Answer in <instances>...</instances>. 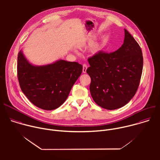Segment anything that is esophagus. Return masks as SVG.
I'll return each mask as SVG.
<instances>
[{"instance_id": "esophagus-1", "label": "esophagus", "mask_w": 160, "mask_h": 160, "mask_svg": "<svg viewBox=\"0 0 160 160\" xmlns=\"http://www.w3.org/2000/svg\"><path fill=\"white\" fill-rule=\"evenodd\" d=\"M87 64H83V73H86V71H87Z\"/></svg>"}]
</instances>
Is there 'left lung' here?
I'll return each instance as SVG.
<instances>
[{"label": "left lung", "mask_w": 160, "mask_h": 160, "mask_svg": "<svg viewBox=\"0 0 160 160\" xmlns=\"http://www.w3.org/2000/svg\"><path fill=\"white\" fill-rule=\"evenodd\" d=\"M88 61L90 92L98 106L116 109L134 96L142 73L143 56L139 43L126 29L121 48L109 53L99 51Z\"/></svg>", "instance_id": "8db88e82"}]
</instances>
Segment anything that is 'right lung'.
<instances>
[{
  "instance_id": "add662e5",
  "label": "right lung",
  "mask_w": 160,
  "mask_h": 160,
  "mask_svg": "<svg viewBox=\"0 0 160 160\" xmlns=\"http://www.w3.org/2000/svg\"><path fill=\"white\" fill-rule=\"evenodd\" d=\"M82 68L77 62L64 60L35 66L21 51L18 55L17 75L22 92L32 104L44 110L55 109L64 102Z\"/></svg>"
}]
</instances>
